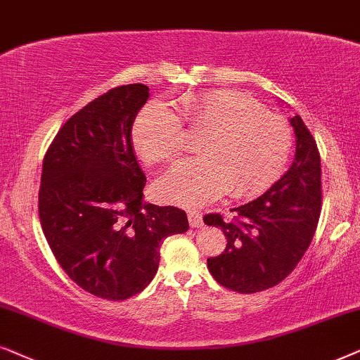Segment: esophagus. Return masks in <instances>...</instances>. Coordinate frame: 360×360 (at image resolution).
<instances>
[{"mask_svg": "<svg viewBox=\"0 0 360 360\" xmlns=\"http://www.w3.org/2000/svg\"><path fill=\"white\" fill-rule=\"evenodd\" d=\"M188 219H189V225H191V227H194V229H199V227H202V225H204L202 214H200L199 210H189Z\"/></svg>", "mask_w": 360, "mask_h": 360, "instance_id": "34e87169", "label": "esophagus"}]
</instances>
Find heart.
<instances>
[{
    "label": "heart",
    "mask_w": 360,
    "mask_h": 360,
    "mask_svg": "<svg viewBox=\"0 0 360 360\" xmlns=\"http://www.w3.org/2000/svg\"><path fill=\"white\" fill-rule=\"evenodd\" d=\"M183 124L191 133H204L198 145L200 160L167 172L158 193L188 207L225 193L232 199L260 195L281 176L293 150L288 120L263 112L257 100L236 90L188 95L176 113L150 105L133 123V146L148 165H169L184 151Z\"/></svg>",
    "instance_id": "b5f03b06"
}]
</instances>
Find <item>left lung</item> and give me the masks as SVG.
<instances>
[{"label": "left lung", "mask_w": 360, "mask_h": 360, "mask_svg": "<svg viewBox=\"0 0 360 360\" xmlns=\"http://www.w3.org/2000/svg\"><path fill=\"white\" fill-rule=\"evenodd\" d=\"M296 135L295 161L265 194L240 207L232 220L204 215L207 225L222 229L227 245L207 258L210 275L237 293L273 288L295 270L318 227L323 191L318 145L300 115L290 120Z\"/></svg>", "instance_id": "left-lung-1"}]
</instances>
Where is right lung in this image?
<instances>
[{
    "label": "right lung",
    "instance_id": "obj_1",
    "mask_svg": "<svg viewBox=\"0 0 360 360\" xmlns=\"http://www.w3.org/2000/svg\"><path fill=\"white\" fill-rule=\"evenodd\" d=\"M148 97L143 84L100 95L62 124L42 161L46 240L74 283L110 301L141 293L160 266L161 242L189 229L183 209L143 202L131 127Z\"/></svg>",
    "mask_w": 360,
    "mask_h": 360
}]
</instances>
